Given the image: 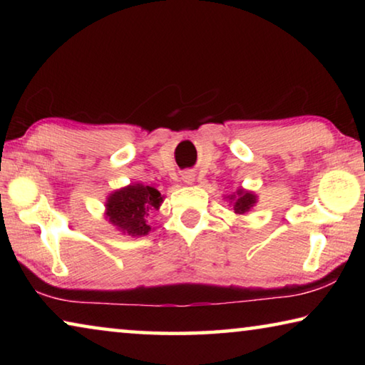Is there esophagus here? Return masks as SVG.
Masks as SVG:
<instances>
[{
  "label": "esophagus",
  "instance_id": "34e87169",
  "mask_svg": "<svg viewBox=\"0 0 365 365\" xmlns=\"http://www.w3.org/2000/svg\"><path fill=\"white\" fill-rule=\"evenodd\" d=\"M183 180L187 182V183H191L195 180V175L191 174V172H185V175H183Z\"/></svg>",
  "mask_w": 365,
  "mask_h": 365
}]
</instances>
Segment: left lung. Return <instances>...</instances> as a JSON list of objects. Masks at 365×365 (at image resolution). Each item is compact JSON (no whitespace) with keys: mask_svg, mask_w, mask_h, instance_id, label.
I'll list each match as a JSON object with an SVG mask.
<instances>
[{"mask_svg":"<svg viewBox=\"0 0 365 365\" xmlns=\"http://www.w3.org/2000/svg\"><path fill=\"white\" fill-rule=\"evenodd\" d=\"M235 197V202H233V211L237 214H245L246 211H250L251 206H255L256 202V196L252 193H248V191H243V190H238L237 196L232 195L230 200Z\"/></svg>","mask_w":365,"mask_h":365,"instance_id":"8db88e82","label":"left lung"}]
</instances>
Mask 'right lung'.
<instances>
[{
    "label": "right lung",
    "instance_id": "right-lung-1",
    "mask_svg": "<svg viewBox=\"0 0 365 365\" xmlns=\"http://www.w3.org/2000/svg\"><path fill=\"white\" fill-rule=\"evenodd\" d=\"M163 196L153 187L145 185H130L108 197L106 215L109 222L122 233L141 237L151 230L145 219L153 209H159Z\"/></svg>",
    "mask_w": 365,
    "mask_h": 365
}]
</instances>
